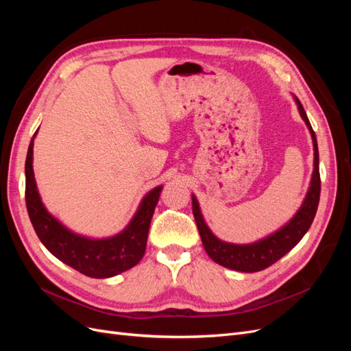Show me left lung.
<instances>
[{
    "instance_id": "obj_1",
    "label": "left lung",
    "mask_w": 351,
    "mask_h": 351,
    "mask_svg": "<svg viewBox=\"0 0 351 351\" xmlns=\"http://www.w3.org/2000/svg\"><path fill=\"white\" fill-rule=\"evenodd\" d=\"M295 99L297 108L304 120L307 129H309L313 141V151H315V161H313V174L311 180V187L307 192L304 202L297 214L287 222V224L275 231L274 234L265 237L256 243L252 244H232L217 239L212 231L205 224V219L200 214L199 204L196 197H192L193 215L199 234L202 239V244L209 254V258L222 265V267L240 271V272H258L265 268L271 267L272 263L281 259L284 254L289 253L297 243H299L303 236L311 228L313 218L316 215L317 204H319L321 196V176H319V152H317V142L315 132L311 125L309 119H307L306 111L300 101Z\"/></svg>"
}]
</instances>
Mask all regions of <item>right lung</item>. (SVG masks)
<instances>
[{
	"label": "right lung",
	"mask_w": 351,
	"mask_h": 351,
	"mask_svg": "<svg viewBox=\"0 0 351 351\" xmlns=\"http://www.w3.org/2000/svg\"><path fill=\"white\" fill-rule=\"evenodd\" d=\"M36 132L34 136H36ZM32 161L34 139L30 141L25 165L26 208L39 240L57 259L90 278H110L141 262L162 186L155 187L143 197L130 224L121 232L114 237L93 240L74 234L45 209L38 193Z\"/></svg>",
	"instance_id": "obj_1"
}]
</instances>
